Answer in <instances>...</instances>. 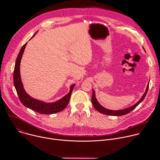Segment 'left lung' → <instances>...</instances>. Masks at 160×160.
Returning a JSON list of instances; mask_svg holds the SVG:
<instances>
[{
  "instance_id": "8db88e82",
  "label": "left lung",
  "mask_w": 160,
  "mask_h": 160,
  "mask_svg": "<svg viewBox=\"0 0 160 160\" xmlns=\"http://www.w3.org/2000/svg\"><path fill=\"white\" fill-rule=\"evenodd\" d=\"M149 88V84L147 86L146 90V92L144 94V95L142 96V97L141 98V99L137 102L136 104H135L134 105L132 106L131 107L123 109H120V110H110V109H106L105 108H104L103 106H102L99 102L98 101L96 98V94H95V92L94 90L92 89V103L94 106V107L96 108V109L99 111V112H101L102 114H104V115H111V116H122L124 115H126V114L130 112L131 111H132L133 109H135L137 106H138L144 99V98L146 97L147 92H148V90Z\"/></svg>"
}]
</instances>
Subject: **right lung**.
Segmentation results:
<instances>
[{"mask_svg":"<svg viewBox=\"0 0 160 160\" xmlns=\"http://www.w3.org/2000/svg\"><path fill=\"white\" fill-rule=\"evenodd\" d=\"M35 34L32 37V38L35 35ZM27 44V43H26L21 48L18 54V56L16 58V62H15L14 75H13L14 85L20 101L25 106L38 113L43 114V115H50V114H54V113H56L62 111L67 106L68 102L70 101L72 92L75 84H73L72 85H71L69 93L66 94L65 96H64L62 98H61L59 101H56L54 102H51V103L44 102L43 101H40L39 100L35 99L30 97L25 92L23 86H22V83L21 82V79L20 76V70H19L21 59L22 54L24 52V50L25 49Z\"/></svg>","mask_w":160,"mask_h":160,"instance_id":"add662e5","label":"right lung"}]
</instances>
